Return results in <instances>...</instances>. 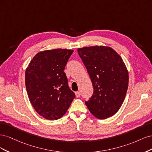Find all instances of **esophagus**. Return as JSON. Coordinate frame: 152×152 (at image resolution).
<instances>
[{"mask_svg":"<svg viewBox=\"0 0 152 152\" xmlns=\"http://www.w3.org/2000/svg\"><path fill=\"white\" fill-rule=\"evenodd\" d=\"M75 95H76L77 98H79V97H80V93L79 91H77L75 93Z\"/></svg>","mask_w":152,"mask_h":152,"instance_id":"esophagus-1","label":"esophagus"}]
</instances>
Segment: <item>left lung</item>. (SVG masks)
<instances>
[{
	"label": "left lung",
	"mask_w": 152,
	"mask_h": 152,
	"mask_svg": "<svg viewBox=\"0 0 152 152\" xmlns=\"http://www.w3.org/2000/svg\"><path fill=\"white\" fill-rule=\"evenodd\" d=\"M94 88L86 104L91 113L99 119L115 114L125 99L129 84L127 67L115 50L103 45L77 49Z\"/></svg>",
	"instance_id": "obj_1"
}]
</instances>
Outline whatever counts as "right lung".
<instances>
[{
    "mask_svg": "<svg viewBox=\"0 0 152 152\" xmlns=\"http://www.w3.org/2000/svg\"><path fill=\"white\" fill-rule=\"evenodd\" d=\"M73 50L55 49L40 51L25 71V86L31 104L40 116L57 120L66 113L75 94L64 72Z\"/></svg>",
    "mask_w": 152,
    "mask_h": 152,
    "instance_id": "right-lung-1",
    "label": "right lung"
}]
</instances>
